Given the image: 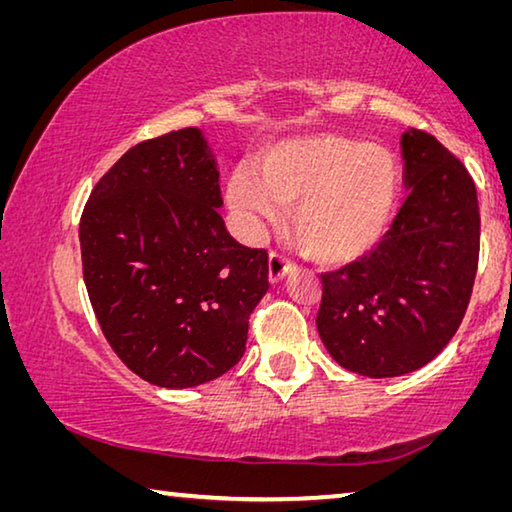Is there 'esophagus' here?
Returning a JSON list of instances; mask_svg holds the SVG:
<instances>
[{"instance_id":"1","label":"esophagus","mask_w":512,"mask_h":512,"mask_svg":"<svg viewBox=\"0 0 512 512\" xmlns=\"http://www.w3.org/2000/svg\"><path fill=\"white\" fill-rule=\"evenodd\" d=\"M291 271H293V264L287 262L282 255L271 253V257H268V282L271 284L282 282Z\"/></svg>"}]
</instances>
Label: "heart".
Here are the masks:
<instances>
[{"mask_svg":"<svg viewBox=\"0 0 512 512\" xmlns=\"http://www.w3.org/2000/svg\"><path fill=\"white\" fill-rule=\"evenodd\" d=\"M400 196L397 155L339 133L275 142L259 153L257 169L239 167L225 183V201L244 239H257L293 205V239L325 266L370 255L391 230Z\"/></svg>","mask_w":512,"mask_h":512,"instance_id":"1","label":"heart"}]
</instances>
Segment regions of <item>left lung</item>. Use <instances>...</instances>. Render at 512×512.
Masks as SVG:
<instances>
[{
	"mask_svg": "<svg viewBox=\"0 0 512 512\" xmlns=\"http://www.w3.org/2000/svg\"><path fill=\"white\" fill-rule=\"evenodd\" d=\"M409 196L381 244L323 275L320 341L345 370L400 377L438 357L472 296L481 216L470 173L436 137L402 135Z\"/></svg>",
	"mask_w": 512,
	"mask_h": 512,
	"instance_id": "left-lung-1",
	"label": "left lung"
}]
</instances>
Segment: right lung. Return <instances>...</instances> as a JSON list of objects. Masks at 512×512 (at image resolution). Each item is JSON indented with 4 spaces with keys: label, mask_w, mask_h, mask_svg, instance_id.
<instances>
[{
    "label": "right lung",
    "mask_w": 512,
    "mask_h": 512,
    "mask_svg": "<svg viewBox=\"0 0 512 512\" xmlns=\"http://www.w3.org/2000/svg\"><path fill=\"white\" fill-rule=\"evenodd\" d=\"M221 207L201 128L128 149L85 205L79 239L92 309L110 348L149 384L192 388L244 357L268 255L230 237Z\"/></svg>",
    "instance_id": "obj_1"
}]
</instances>
